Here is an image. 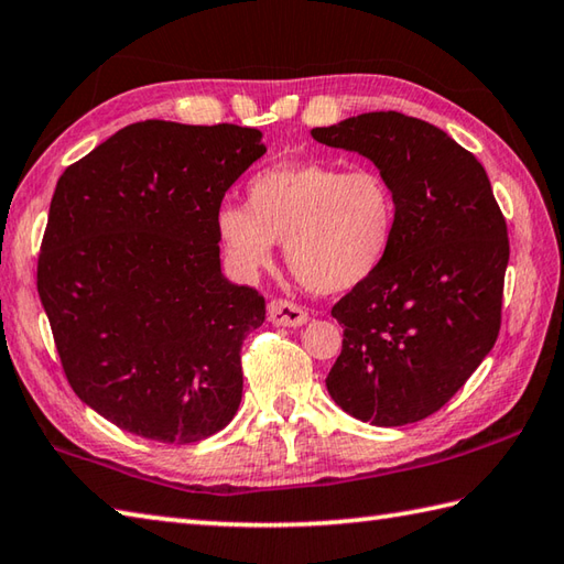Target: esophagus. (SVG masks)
<instances>
[{
    "mask_svg": "<svg viewBox=\"0 0 564 564\" xmlns=\"http://www.w3.org/2000/svg\"><path fill=\"white\" fill-rule=\"evenodd\" d=\"M268 318L274 326H302L306 324V308L299 306L290 299H274V302L268 304Z\"/></svg>",
    "mask_w": 564,
    "mask_h": 564,
    "instance_id": "34e87169",
    "label": "esophagus"
}]
</instances>
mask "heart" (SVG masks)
<instances>
[{
    "label": "heart",
    "mask_w": 564,
    "mask_h": 564,
    "mask_svg": "<svg viewBox=\"0 0 564 564\" xmlns=\"http://www.w3.org/2000/svg\"><path fill=\"white\" fill-rule=\"evenodd\" d=\"M397 221V194L382 170L306 158L256 172L248 204L218 206L214 231L240 280L258 278L284 238V260L299 282L318 294H343L384 265Z\"/></svg>",
    "instance_id": "1"
}]
</instances>
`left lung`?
Returning a JSON list of instances; mask_svg holds the SVG:
<instances>
[{
  "label": "left lung",
  "mask_w": 564,
  "mask_h": 564,
  "mask_svg": "<svg viewBox=\"0 0 564 564\" xmlns=\"http://www.w3.org/2000/svg\"><path fill=\"white\" fill-rule=\"evenodd\" d=\"M312 135L370 158L399 204L384 265L330 308L343 350L328 394L372 426L416 423L443 409L497 343L507 221L479 160L429 121L370 111Z\"/></svg>",
  "instance_id": "obj_1"
}]
</instances>
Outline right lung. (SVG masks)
I'll return each instance as SVG.
<instances>
[{
  "mask_svg": "<svg viewBox=\"0 0 564 564\" xmlns=\"http://www.w3.org/2000/svg\"><path fill=\"white\" fill-rule=\"evenodd\" d=\"M260 138L138 121L57 180L39 296L73 392L113 426L187 445L236 416L265 299L221 274L214 214L265 153Z\"/></svg>",
  "mask_w": 564,
  "mask_h": 564,
  "instance_id": "1",
  "label": "right lung"
}]
</instances>
